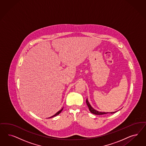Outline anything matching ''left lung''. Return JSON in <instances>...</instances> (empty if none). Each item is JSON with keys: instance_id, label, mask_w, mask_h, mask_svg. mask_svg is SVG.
<instances>
[{"instance_id": "obj_1", "label": "left lung", "mask_w": 146, "mask_h": 146, "mask_svg": "<svg viewBox=\"0 0 146 146\" xmlns=\"http://www.w3.org/2000/svg\"><path fill=\"white\" fill-rule=\"evenodd\" d=\"M86 104H87V105H88V108H89L90 111L91 113H93V114H96V115H103V114H108V113H111V114H113V113H115V112H117V111L112 112H99V111H97V110H94V108H93L91 106V105L90 104L89 102V101H88V98H87L86 100Z\"/></svg>"}]
</instances>
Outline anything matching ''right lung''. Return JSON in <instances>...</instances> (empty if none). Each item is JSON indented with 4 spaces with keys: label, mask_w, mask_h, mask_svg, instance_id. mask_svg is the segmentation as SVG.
Returning a JSON list of instances; mask_svg holds the SVG:
<instances>
[{
    "label": "right lung",
    "mask_w": 146,
    "mask_h": 146,
    "mask_svg": "<svg viewBox=\"0 0 146 146\" xmlns=\"http://www.w3.org/2000/svg\"><path fill=\"white\" fill-rule=\"evenodd\" d=\"M63 108H62L61 110H60L59 111H58L56 113H55L54 115H52V117H49V118H52V117H55V116H56V115H58L60 113H61L62 112V111L63 110Z\"/></svg>",
    "instance_id": "1"
}]
</instances>
